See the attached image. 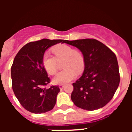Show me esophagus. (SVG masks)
I'll use <instances>...</instances> for the list:
<instances>
[{
  "instance_id": "obj_1",
  "label": "esophagus",
  "mask_w": 132,
  "mask_h": 132,
  "mask_svg": "<svg viewBox=\"0 0 132 132\" xmlns=\"http://www.w3.org/2000/svg\"><path fill=\"white\" fill-rule=\"evenodd\" d=\"M64 87H65V86H64V85H59V88H60V89H63V88H64Z\"/></svg>"
}]
</instances>
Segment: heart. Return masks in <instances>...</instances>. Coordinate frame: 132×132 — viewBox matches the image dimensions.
Instances as JSON below:
<instances>
[{
	"label": "heart",
	"instance_id": "obj_1",
	"mask_svg": "<svg viewBox=\"0 0 132 132\" xmlns=\"http://www.w3.org/2000/svg\"><path fill=\"white\" fill-rule=\"evenodd\" d=\"M55 57L45 53L43 56L42 63L46 71L50 75L55 74L57 71V61L65 59L63 69L53 79L54 84H65L73 80L76 77L77 73H80L85 67V59L83 56L77 50L69 45L60 44L53 49Z\"/></svg>",
	"mask_w": 132,
	"mask_h": 132
}]
</instances>
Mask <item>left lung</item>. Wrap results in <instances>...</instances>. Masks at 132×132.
I'll return each mask as SVG.
<instances>
[{
  "label": "left lung",
  "instance_id": "8db88e82",
  "mask_svg": "<svg viewBox=\"0 0 132 132\" xmlns=\"http://www.w3.org/2000/svg\"><path fill=\"white\" fill-rule=\"evenodd\" d=\"M80 50L85 59L82 76L73 83L72 101L86 110L102 108L111 101L120 83L117 58L111 50L94 39L63 40Z\"/></svg>",
  "mask_w": 132,
  "mask_h": 132
}]
</instances>
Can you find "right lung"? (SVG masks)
Listing matches in <instances>:
<instances>
[{
  "instance_id": "right-lung-1",
  "label": "right lung",
  "mask_w": 132,
  "mask_h": 132,
  "mask_svg": "<svg viewBox=\"0 0 132 132\" xmlns=\"http://www.w3.org/2000/svg\"><path fill=\"white\" fill-rule=\"evenodd\" d=\"M62 39H43L30 42L16 54L11 67L12 89L21 105L28 111L42 114L50 111L56 103L58 86H44L50 79L42 63L45 52Z\"/></svg>"
}]
</instances>
